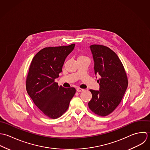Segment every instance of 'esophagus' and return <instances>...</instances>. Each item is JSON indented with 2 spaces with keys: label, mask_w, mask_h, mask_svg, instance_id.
Returning <instances> with one entry per match:
<instances>
[{
  "label": "esophagus",
  "mask_w": 150,
  "mask_h": 150,
  "mask_svg": "<svg viewBox=\"0 0 150 150\" xmlns=\"http://www.w3.org/2000/svg\"><path fill=\"white\" fill-rule=\"evenodd\" d=\"M76 91H78V92H81V91H84V89H81V88H76Z\"/></svg>",
  "instance_id": "1"
}]
</instances>
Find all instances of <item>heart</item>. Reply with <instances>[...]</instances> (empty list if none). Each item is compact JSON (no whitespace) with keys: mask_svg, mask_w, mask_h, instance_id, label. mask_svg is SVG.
<instances>
[{"mask_svg":"<svg viewBox=\"0 0 150 150\" xmlns=\"http://www.w3.org/2000/svg\"><path fill=\"white\" fill-rule=\"evenodd\" d=\"M88 59L87 57H85V56H80L79 57H78V59Z\"/></svg>","mask_w":150,"mask_h":150,"instance_id":"b5f03b06","label":"heart"}]
</instances>
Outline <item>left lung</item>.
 <instances>
[{
	"mask_svg": "<svg viewBox=\"0 0 150 150\" xmlns=\"http://www.w3.org/2000/svg\"><path fill=\"white\" fill-rule=\"evenodd\" d=\"M94 60L99 90H90L91 100L88 103L96 114L104 117L111 114L120 104L128 85L127 75L118 56L109 47L98 45L90 46Z\"/></svg>",
	"mask_w": 150,
	"mask_h": 150,
	"instance_id": "8db88e82",
	"label": "left lung"
}]
</instances>
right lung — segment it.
I'll return each instance as SVG.
<instances>
[{"label":"right lung","instance_id":"add662e5","mask_svg":"<svg viewBox=\"0 0 150 150\" xmlns=\"http://www.w3.org/2000/svg\"><path fill=\"white\" fill-rule=\"evenodd\" d=\"M74 47L75 44L45 47L30 63L26 81L27 93L39 109L52 119L59 118L67 110L76 92L74 88H64L54 82Z\"/></svg>","mask_w":150,"mask_h":150}]
</instances>
